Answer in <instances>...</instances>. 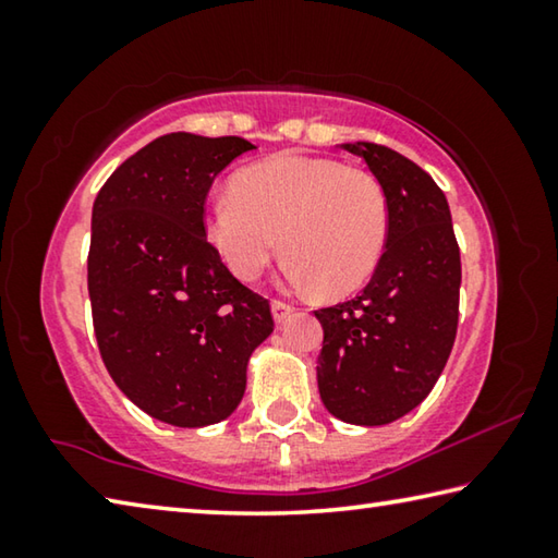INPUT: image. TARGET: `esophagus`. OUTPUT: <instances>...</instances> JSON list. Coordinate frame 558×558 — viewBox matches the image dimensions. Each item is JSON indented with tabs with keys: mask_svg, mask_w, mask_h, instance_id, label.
Listing matches in <instances>:
<instances>
[{
	"mask_svg": "<svg viewBox=\"0 0 558 558\" xmlns=\"http://www.w3.org/2000/svg\"><path fill=\"white\" fill-rule=\"evenodd\" d=\"M292 313H295V307H292L290 302L272 300V317H276V323H286Z\"/></svg>",
	"mask_w": 558,
	"mask_h": 558,
	"instance_id": "esophagus-1",
	"label": "esophagus"
}]
</instances>
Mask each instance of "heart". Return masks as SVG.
Here are the masks:
<instances>
[{"instance_id": "obj_1", "label": "heart", "mask_w": 558, "mask_h": 558, "mask_svg": "<svg viewBox=\"0 0 558 558\" xmlns=\"http://www.w3.org/2000/svg\"><path fill=\"white\" fill-rule=\"evenodd\" d=\"M389 226V199L372 172L305 155L241 169L231 192L204 211L206 241L235 278H260L282 248L288 280L325 298L349 295L374 276Z\"/></svg>"}]
</instances>
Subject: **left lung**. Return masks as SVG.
<instances>
[{
    "label": "left lung",
    "instance_id": "obj_1",
    "mask_svg": "<svg viewBox=\"0 0 558 558\" xmlns=\"http://www.w3.org/2000/svg\"><path fill=\"white\" fill-rule=\"evenodd\" d=\"M379 179L389 241L354 300L315 310L325 339L317 386L327 411L356 426H384L436 386L458 332L460 248L442 189L428 172L374 143L342 145Z\"/></svg>",
    "mask_w": 558,
    "mask_h": 558
}]
</instances>
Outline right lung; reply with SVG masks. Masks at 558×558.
<instances>
[{"instance_id":"right-lung-1","label":"right lung","mask_w":558,"mask_h":558,"mask_svg":"<svg viewBox=\"0 0 558 558\" xmlns=\"http://www.w3.org/2000/svg\"><path fill=\"white\" fill-rule=\"evenodd\" d=\"M253 145L169 132L125 159L93 204L88 292L102 364L128 399L179 428L219 423L276 323L204 235L216 174Z\"/></svg>"}]
</instances>
